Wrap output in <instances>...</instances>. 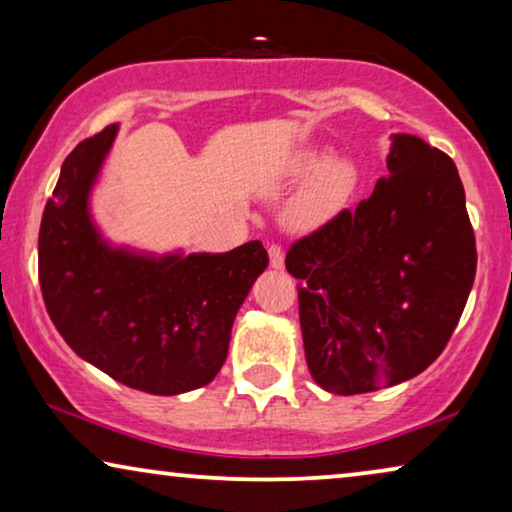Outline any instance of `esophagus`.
Listing matches in <instances>:
<instances>
[{
    "label": "esophagus",
    "instance_id": "obj_1",
    "mask_svg": "<svg viewBox=\"0 0 512 512\" xmlns=\"http://www.w3.org/2000/svg\"><path fill=\"white\" fill-rule=\"evenodd\" d=\"M268 254H270L272 270H282L284 268V249L279 247V244H272V247L268 249Z\"/></svg>",
    "mask_w": 512,
    "mask_h": 512
}]
</instances>
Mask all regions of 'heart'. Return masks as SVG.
Wrapping results in <instances>:
<instances>
[{
  "mask_svg": "<svg viewBox=\"0 0 512 512\" xmlns=\"http://www.w3.org/2000/svg\"><path fill=\"white\" fill-rule=\"evenodd\" d=\"M286 177L300 184L282 209V226L291 233H312L331 223L352 202L361 181L354 160L331 156L319 146L300 149Z\"/></svg>",
  "mask_w": 512,
  "mask_h": 512,
  "instance_id": "b5f03b06",
  "label": "heart"
}]
</instances>
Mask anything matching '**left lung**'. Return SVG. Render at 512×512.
<instances>
[{
  "mask_svg": "<svg viewBox=\"0 0 512 512\" xmlns=\"http://www.w3.org/2000/svg\"><path fill=\"white\" fill-rule=\"evenodd\" d=\"M389 177L293 244L305 359L319 387L352 396L431 366L464 312L475 237L457 165L415 135H391Z\"/></svg>",
  "mask_w": 512,
  "mask_h": 512,
  "instance_id": "1",
  "label": "left lung"
}]
</instances>
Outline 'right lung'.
<instances>
[{"label":"right lung","mask_w":512,"mask_h":512,"mask_svg":"<svg viewBox=\"0 0 512 512\" xmlns=\"http://www.w3.org/2000/svg\"><path fill=\"white\" fill-rule=\"evenodd\" d=\"M121 125L62 163L39 230V284L55 328L83 361L130 389L177 396L209 384L244 298L268 268L258 240L226 254H153L116 244L90 198Z\"/></svg>","instance_id":"right-lung-1"}]
</instances>
